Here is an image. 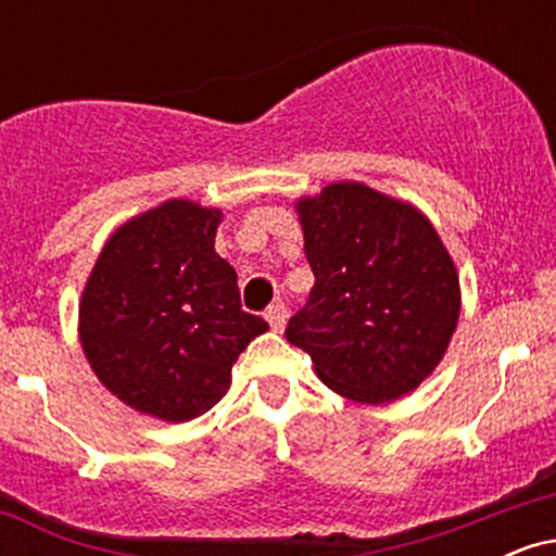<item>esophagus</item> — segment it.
Here are the masks:
<instances>
[{"label": "esophagus", "instance_id": "obj_1", "mask_svg": "<svg viewBox=\"0 0 556 556\" xmlns=\"http://www.w3.org/2000/svg\"><path fill=\"white\" fill-rule=\"evenodd\" d=\"M266 321H269V327L274 331H282L285 324H287V308H285V305L282 303L271 305V308L266 311Z\"/></svg>", "mask_w": 556, "mask_h": 556}]
</instances>
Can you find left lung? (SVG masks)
I'll return each instance as SVG.
<instances>
[{"mask_svg":"<svg viewBox=\"0 0 556 556\" xmlns=\"http://www.w3.org/2000/svg\"><path fill=\"white\" fill-rule=\"evenodd\" d=\"M295 208L316 282L285 337L342 397L384 405L410 394L460 318L442 238L416 206L363 182H331Z\"/></svg>","mask_w":556,"mask_h":556,"instance_id":"8db88e82","label":"left lung"}]
</instances>
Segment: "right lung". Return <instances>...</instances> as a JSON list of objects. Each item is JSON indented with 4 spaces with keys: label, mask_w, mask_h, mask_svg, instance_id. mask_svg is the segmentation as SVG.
<instances>
[{
    "label": "right lung",
    "mask_w": 556,
    "mask_h": 556,
    "mask_svg": "<svg viewBox=\"0 0 556 556\" xmlns=\"http://www.w3.org/2000/svg\"><path fill=\"white\" fill-rule=\"evenodd\" d=\"M219 222V208L182 198L132 216L80 298V344L101 384L169 424L225 397L238 355L269 329L242 311L238 274L214 251Z\"/></svg>",
    "instance_id": "1"
}]
</instances>
